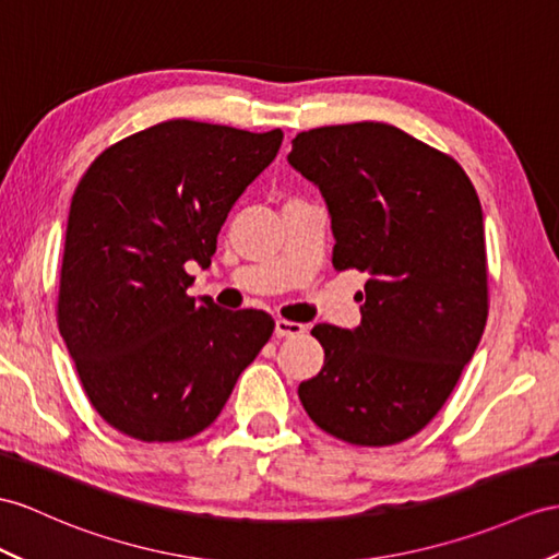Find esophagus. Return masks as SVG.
Returning a JSON list of instances; mask_svg holds the SVG:
<instances>
[{"label":"esophagus","instance_id":"esophagus-1","mask_svg":"<svg viewBox=\"0 0 559 559\" xmlns=\"http://www.w3.org/2000/svg\"><path fill=\"white\" fill-rule=\"evenodd\" d=\"M304 332H306V326L301 322H292V320H282V318L275 322V336L277 338L298 336V334H304Z\"/></svg>","mask_w":559,"mask_h":559}]
</instances>
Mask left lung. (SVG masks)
<instances>
[{"label": "left lung", "mask_w": 559, "mask_h": 559, "mask_svg": "<svg viewBox=\"0 0 559 559\" xmlns=\"http://www.w3.org/2000/svg\"><path fill=\"white\" fill-rule=\"evenodd\" d=\"M289 163L320 187L336 270L370 272L356 330L316 324V425L353 445H393L437 417L488 318L484 215L460 163L386 122L298 132Z\"/></svg>", "instance_id": "8db88e82"}]
</instances>
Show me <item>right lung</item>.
Returning a JSON list of instances; mask_svg holds the SVG:
<instances>
[{
	"label": "right lung",
	"mask_w": 559,
	"mask_h": 559,
	"mask_svg": "<svg viewBox=\"0 0 559 559\" xmlns=\"http://www.w3.org/2000/svg\"><path fill=\"white\" fill-rule=\"evenodd\" d=\"M282 130L166 120L92 160L68 213L57 322L94 411L126 437H197L275 330L187 289L229 209L275 160Z\"/></svg>",
	"instance_id": "1"
}]
</instances>
